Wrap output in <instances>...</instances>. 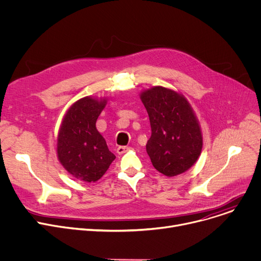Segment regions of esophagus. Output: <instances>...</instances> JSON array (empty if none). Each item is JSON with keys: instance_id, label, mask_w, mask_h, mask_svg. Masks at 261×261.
Listing matches in <instances>:
<instances>
[{"instance_id": "obj_1", "label": "esophagus", "mask_w": 261, "mask_h": 261, "mask_svg": "<svg viewBox=\"0 0 261 261\" xmlns=\"http://www.w3.org/2000/svg\"><path fill=\"white\" fill-rule=\"evenodd\" d=\"M129 149H130L129 146H119V147L117 148V152H118L119 155H122V154H124V152L128 151Z\"/></svg>"}]
</instances>
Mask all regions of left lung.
<instances>
[{
  "label": "left lung",
  "instance_id": "8db88e82",
  "mask_svg": "<svg viewBox=\"0 0 261 261\" xmlns=\"http://www.w3.org/2000/svg\"><path fill=\"white\" fill-rule=\"evenodd\" d=\"M151 136L146 151L156 170L174 177L191 168L202 150V133L191 104L179 91L152 86L141 91Z\"/></svg>",
  "mask_w": 261,
  "mask_h": 261
}]
</instances>
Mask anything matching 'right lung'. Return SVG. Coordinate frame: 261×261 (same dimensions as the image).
<instances>
[{"mask_svg": "<svg viewBox=\"0 0 261 261\" xmlns=\"http://www.w3.org/2000/svg\"><path fill=\"white\" fill-rule=\"evenodd\" d=\"M107 103L106 98L87 96L70 105L57 137L60 163L75 179L96 182L115 160L96 122Z\"/></svg>", "mask_w": 261, "mask_h": 261, "instance_id": "1", "label": "right lung"}]
</instances>
